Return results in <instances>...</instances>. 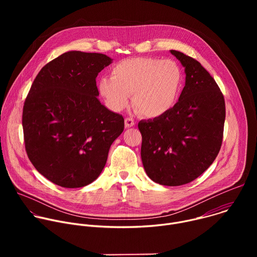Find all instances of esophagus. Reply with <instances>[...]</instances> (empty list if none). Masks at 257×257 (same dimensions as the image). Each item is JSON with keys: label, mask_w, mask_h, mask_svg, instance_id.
<instances>
[{"label": "esophagus", "mask_w": 257, "mask_h": 257, "mask_svg": "<svg viewBox=\"0 0 257 257\" xmlns=\"http://www.w3.org/2000/svg\"><path fill=\"white\" fill-rule=\"evenodd\" d=\"M134 125H135V122H134L133 119H131V118H126L125 119V127L126 128H131Z\"/></svg>", "instance_id": "34e87169"}]
</instances>
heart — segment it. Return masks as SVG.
I'll list each match as a JSON object with an SVG mask.
<instances>
[{
	"label": "heart",
	"instance_id": "1",
	"mask_svg": "<svg viewBox=\"0 0 257 257\" xmlns=\"http://www.w3.org/2000/svg\"><path fill=\"white\" fill-rule=\"evenodd\" d=\"M183 85L180 66L173 60L137 57L123 60L112 68V77L98 79V90L107 106L120 112L133 102L138 111L158 118L176 104Z\"/></svg>",
	"mask_w": 257,
	"mask_h": 257
}]
</instances>
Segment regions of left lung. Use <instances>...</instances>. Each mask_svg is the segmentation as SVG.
I'll return each instance as SVG.
<instances>
[{
    "label": "left lung",
    "mask_w": 257,
    "mask_h": 257,
    "mask_svg": "<svg viewBox=\"0 0 257 257\" xmlns=\"http://www.w3.org/2000/svg\"><path fill=\"white\" fill-rule=\"evenodd\" d=\"M185 68V86L165 115L142 120L141 160L158 184L181 186L199 177L221 150L226 107L209 73L193 58L171 50Z\"/></svg>",
    "instance_id": "obj_1"
}]
</instances>
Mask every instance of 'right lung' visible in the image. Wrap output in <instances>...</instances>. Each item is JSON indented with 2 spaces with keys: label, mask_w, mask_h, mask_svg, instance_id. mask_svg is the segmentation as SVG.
<instances>
[{
  "label": "right lung",
  "mask_w": 257,
  "mask_h": 257,
  "mask_svg": "<svg viewBox=\"0 0 257 257\" xmlns=\"http://www.w3.org/2000/svg\"><path fill=\"white\" fill-rule=\"evenodd\" d=\"M113 59L69 51L35 77L22 115L27 156L44 177L65 188L92 183L124 130L122 115L97 98L95 78Z\"/></svg>",
  "instance_id": "1"
}]
</instances>
